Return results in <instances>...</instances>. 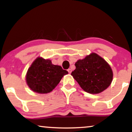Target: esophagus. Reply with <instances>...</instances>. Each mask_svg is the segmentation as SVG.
I'll list each match as a JSON object with an SVG mask.
<instances>
[{
	"label": "esophagus",
	"instance_id": "obj_1",
	"mask_svg": "<svg viewBox=\"0 0 132 132\" xmlns=\"http://www.w3.org/2000/svg\"><path fill=\"white\" fill-rule=\"evenodd\" d=\"M68 71L69 73H71V69H68Z\"/></svg>",
	"mask_w": 132,
	"mask_h": 132
}]
</instances>
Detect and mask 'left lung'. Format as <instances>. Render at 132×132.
<instances>
[{
  "label": "left lung",
  "mask_w": 132,
  "mask_h": 132,
  "mask_svg": "<svg viewBox=\"0 0 132 132\" xmlns=\"http://www.w3.org/2000/svg\"><path fill=\"white\" fill-rule=\"evenodd\" d=\"M76 69L71 73L80 86L86 92L98 94L111 84L112 70L108 63L95 53L75 63Z\"/></svg>",
  "instance_id": "1"
}]
</instances>
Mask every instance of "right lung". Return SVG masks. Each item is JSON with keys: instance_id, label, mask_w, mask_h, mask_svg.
<instances>
[{"instance_id": "right-lung-1", "label": "right lung", "mask_w": 132, "mask_h": 132, "mask_svg": "<svg viewBox=\"0 0 132 132\" xmlns=\"http://www.w3.org/2000/svg\"><path fill=\"white\" fill-rule=\"evenodd\" d=\"M68 73L61 66L53 64L50 60L38 57L28 69L26 81L34 92L46 94L52 91Z\"/></svg>"}]
</instances>
